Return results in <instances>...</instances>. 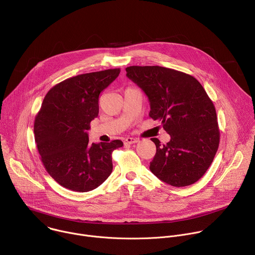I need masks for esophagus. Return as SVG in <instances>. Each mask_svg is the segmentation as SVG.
Here are the masks:
<instances>
[{
    "instance_id": "esophagus-1",
    "label": "esophagus",
    "mask_w": 255,
    "mask_h": 255,
    "mask_svg": "<svg viewBox=\"0 0 255 255\" xmlns=\"http://www.w3.org/2000/svg\"><path fill=\"white\" fill-rule=\"evenodd\" d=\"M137 142H138V139L137 138H133V137H127L124 140L125 144H134V143H137Z\"/></svg>"
}]
</instances>
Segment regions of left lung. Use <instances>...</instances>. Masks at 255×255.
Wrapping results in <instances>:
<instances>
[{
  "label": "left lung",
  "mask_w": 255,
  "mask_h": 255,
  "mask_svg": "<svg viewBox=\"0 0 255 255\" xmlns=\"http://www.w3.org/2000/svg\"><path fill=\"white\" fill-rule=\"evenodd\" d=\"M126 76L147 96L149 117L161 122L170 140L156 145L151 172L172 187L199 180L218 150L220 131L213 102L192 76L162 66H129Z\"/></svg>",
  "instance_id": "left-lung-1"
}]
</instances>
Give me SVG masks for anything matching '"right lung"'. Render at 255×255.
I'll list each match as a JSON object with an SVG mask.
<instances>
[{
	"label": "right lung",
	"instance_id": "obj_1",
	"mask_svg": "<svg viewBox=\"0 0 255 255\" xmlns=\"http://www.w3.org/2000/svg\"><path fill=\"white\" fill-rule=\"evenodd\" d=\"M120 68L69 78L49 90L35 117V142L42 163L57 183L85 193L102 185L113 170L112 152L121 140L89 143L91 122L99 114V96Z\"/></svg>",
	"mask_w": 255,
	"mask_h": 255
}]
</instances>
